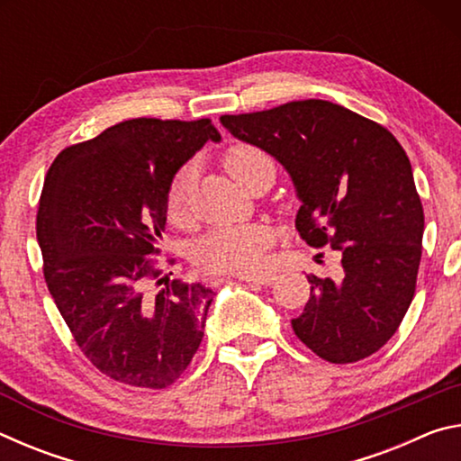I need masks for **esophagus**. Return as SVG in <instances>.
<instances>
[{"mask_svg": "<svg viewBox=\"0 0 461 461\" xmlns=\"http://www.w3.org/2000/svg\"><path fill=\"white\" fill-rule=\"evenodd\" d=\"M240 280H246V283H258L262 286H270L276 280V275L272 272H260V275H240Z\"/></svg>", "mask_w": 461, "mask_h": 461, "instance_id": "1", "label": "esophagus"}]
</instances>
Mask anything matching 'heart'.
Instances as JSON below:
<instances>
[{"instance_id":"1","label":"heart","mask_w":461,"mask_h":461,"mask_svg":"<svg viewBox=\"0 0 461 461\" xmlns=\"http://www.w3.org/2000/svg\"><path fill=\"white\" fill-rule=\"evenodd\" d=\"M268 167H272L270 156L262 148L248 142L233 144L223 154V168L244 189H248L260 170ZM191 178V167H183L167 193V215L178 225L189 221ZM272 241L275 233L267 223L217 228L197 241L193 260L207 275H249L262 267L264 254Z\"/></svg>"}]
</instances>
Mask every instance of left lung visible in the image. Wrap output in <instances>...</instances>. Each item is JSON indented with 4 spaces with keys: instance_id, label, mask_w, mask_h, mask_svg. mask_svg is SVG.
I'll use <instances>...</instances> for the list:
<instances>
[{
    "instance_id": "obj_1",
    "label": "left lung",
    "mask_w": 461,
    "mask_h": 461,
    "mask_svg": "<svg viewBox=\"0 0 461 461\" xmlns=\"http://www.w3.org/2000/svg\"><path fill=\"white\" fill-rule=\"evenodd\" d=\"M233 136L275 156L303 205L296 231L341 254V280L309 276L293 331L331 364L376 354L399 330L417 288L425 213L409 156L390 131L323 99L221 115Z\"/></svg>"
}]
</instances>
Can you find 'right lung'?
Wrapping results in <instances>:
<instances>
[{
    "label": "right lung",
    "mask_w": 461,
    "mask_h": 461,
    "mask_svg": "<svg viewBox=\"0 0 461 461\" xmlns=\"http://www.w3.org/2000/svg\"><path fill=\"white\" fill-rule=\"evenodd\" d=\"M209 118H136L67 146L44 178L36 215L46 286L75 343L122 384L167 388L197 354L213 291L173 278L158 293L152 256L173 176L207 140Z\"/></svg>",
    "instance_id": "obj_1"
}]
</instances>
